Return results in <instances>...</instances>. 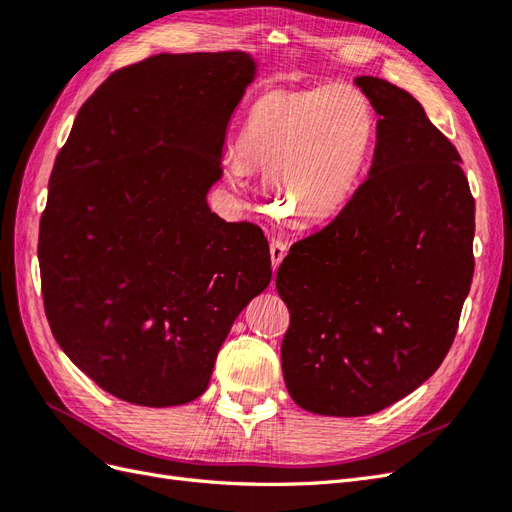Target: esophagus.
Wrapping results in <instances>:
<instances>
[{
    "mask_svg": "<svg viewBox=\"0 0 512 512\" xmlns=\"http://www.w3.org/2000/svg\"><path fill=\"white\" fill-rule=\"evenodd\" d=\"M286 243L284 241H280V239H273L271 241V245H269V252H271V265H273V271L280 267V262L284 260V256H286Z\"/></svg>",
    "mask_w": 512,
    "mask_h": 512,
    "instance_id": "obj_1",
    "label": "esophagus"
}]
</instances>
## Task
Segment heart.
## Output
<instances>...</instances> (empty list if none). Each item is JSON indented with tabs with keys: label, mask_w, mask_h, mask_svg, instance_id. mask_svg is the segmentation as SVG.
<instances>
[{
	"label": "heart",
	"mask_w": 512,
	"mask_h": 512,
	"mask_svg": "<svg viewBox=\"0 0 512 512\" xmlns=\"http://www.w3.org/2000/svg\"><path fill=\"white\" fill-rule=\"evenodd\" d=\"M374 134V108L350 85L269 91L247 113L226 183L243 192L247 170H265L277 218L316 224L346 203Z\"/></svg>",
	"instance_id": "b5f03b06"
}]
</instances>
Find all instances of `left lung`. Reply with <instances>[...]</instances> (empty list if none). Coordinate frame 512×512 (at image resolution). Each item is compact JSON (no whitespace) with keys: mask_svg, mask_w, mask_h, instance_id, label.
<instances>
[{"mask_svg":"<svg viewBox=\"0 0 512 512\" xmlns=\"http://www.w3.org/2000/svg\"><path fill=\"white\" fill-rule=\"evenodd\" d=\"M354 83L380 115L369 175L275 277L288 393L327 416L374 414L418 389L453 346L474 275L459 151L406 89Z\"/></svg>","mask_w":512,"mask_h":512,"instance_id":"8db88e82","label":"left lung"}]
</instances>
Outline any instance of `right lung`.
Instances as JSON below:
<instances>
[{
  "label": "right lung",
  "mask_w": 512,
  "mask_h": 512,
  "mask_svg": "<svg viewBox=\"0 0 512 512\" xmlns=\"http://www.w3.org/2000/svg\"><path fill=\"white\" fill-rule=\"evenodd\" d=\"M254 70L241 51L119 68L55 158L38 237L46 320L70 361L130 404L203 395L232 322L271 282L265 232L207 205Z\"/></svg>",
  "instance_id": "right-lung-1"
}]
</instances>
